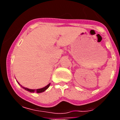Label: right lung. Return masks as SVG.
Listing matches in <instances>:
<instances>
[{"mask_svg":"<svg viewBox=\"0 0 120 120\" xmlns=\"http://www.w3.org/2000/svg\"><path fill=\"white\" fill-rule=\"evenodd\" d=\"M17 83H18V84L19 85L21 86V87L23 88V89H24V90H26V91H27L30 92V93H34V92H36L37 93H43V92L45 91V90H47V89L49 87L50 85V83H49L48 85H47V86H45V87L42 88L37 89V90H32V89H29V88H27L24 87V86H23L22 85H21L20 84V83H19L18 82H17Z\"/></svg>","mask_w":120,"mask_h":120,"instance_id":"right-lung-1","label":"right lung"}]
</instances>
